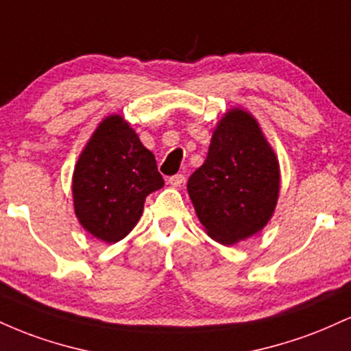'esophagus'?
<instances>
[{
    "mask_svg": "<svg viewBox=\"0 0 351 351\" xmlns=\"http://www.w3.org/2000/svg\"><path fill=\"white\" fill-rule=\"evenodd\" d=\"M184 183V175H175V176H170L168 178V184H171V186L178 188L181 184Z\"/></svg>",
    "mask_w": 351,
    "mask_h": 351,
    "instance_id": "1",
    "label": "esophagus"
}]
</instances>
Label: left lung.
Instances as JSON below:
<instances>
[{
  "mask_svg": "<svg viewBox=\"0 0 351 351\" xmlns=\"http://www.w3.org/2000/svg\"><path fill=\"white\" fill-rule=\"evenodd\" d=\"M186 188L211 239L232 245L263 231L279 199L280 168L256 117L239 107L221 117Z\"/></svg>",
  "mask_w": 351,
  "mask_h": 351,
  "instance_id": "left-lung-1",
  "label": "left lung"
}]
</instances>
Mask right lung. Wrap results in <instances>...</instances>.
<instances>
[{
	"instance_id": "1",
	"label": "right lung",
	"mask_w": 351,
	"mask_h": 351,
	"mask_svg": "<svg viewBox=\"0 0 351 351\" xmlns=\"http://www.w3.org/2000/svg\"><path fill=\"white\" fill-rule=\"evenodd\" d=\"M155 155L120 114L106 117L72 175L74 213L88 234L119 243L138 223L147 196L163 188Z\"/></svg>"
}]
</instances>
